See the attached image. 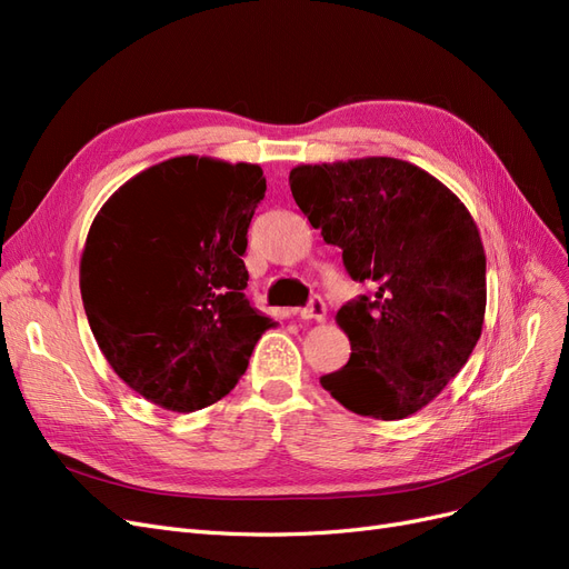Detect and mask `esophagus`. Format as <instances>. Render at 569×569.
Returning a JSON list of instances; mask_svg holds the SVG:
<instances>
[{"label": "esophagus", "mask_w": 569, "mask_h": 569, "mask_svg": "<svg viewBox=\"0 0 569 569\" xmlns=\"http://www.w3.org/2000/svg\"><path fill=\"white\" fill-rule=\"evenodd\" d=\"M325 313H327L325 301H322L320 297H313L311 301H308L306 308H301L299 316H301L303 320H325Z\"/></svg>", "instance_id": "esophagus-1"}]
</instances>
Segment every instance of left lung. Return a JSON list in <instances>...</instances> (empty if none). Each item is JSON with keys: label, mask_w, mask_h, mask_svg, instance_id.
<instances>
[{"label": "left lung", "mask_w": 569, "mask_h": 569, "mask_svg": "<svg viewBox=\"0 0 569 569\" xmlns=\"http://www.w3.org/2000/svg\"><path fill=\"white\" fill-rule=\"evenodd\" d=\"M291 197L341 249L370 297L339 308L349 363L320 385L358 416L403 420L468 363L487 311V256L465 203L427 170L391 157L297 166Z\"/></svg>", "instance_id": "obj_1"}]
</instances>
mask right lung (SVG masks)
Instances as JSON below:
<instances>
[{"instance_id": "add662e5", "label": "right lung", "mask_w": 569, "mask_h": 569, "mask_svg": "<svg viewBox=\"0 0 569 569\" xmlns=\"http://www.w3.org/2000/svg\"><path fill=\"white\" fill-rule=\"evenodd\" d=\"M263 197L261 166L176 157L97 213L82 306L113 372L147 401L176 412L220 401L274 325L244 295L247 230Z\"/></svg>"}]
</instances>
